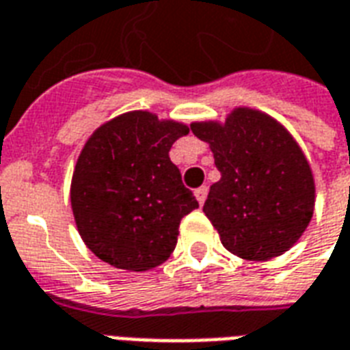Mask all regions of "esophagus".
Segmentation results:
<instances>
[{"mask_svg": "<svg viewBox=\"0 0 350 350\" xmlns=\"http://www.w3.org/2000/svg\"><path fill=\"white\" fill-rule=\"evenodd\" d=\"M208 185H202V187H198L195 191V195H196V200H198V204H204V202H206V198H208Z\"/></svg>", "mask_w": 350, "mask_h": 350, "instance_id": "1", "label": "esophagus"}]
</instances>
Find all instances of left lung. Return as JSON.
Wrapping results in <instances>:
<instances>
[{
    "label": "left lung",
    "mask_w": 350,
    "mask_h": 350,
    "mask_svg": "<svg viewBox=\"0 0 350 350\" xmlns=\"http://www.w3.org/2000/svg\"><path fill=\"white\" fill-rule=\"evenodd\" d=\"M191 131L208 142L221 172L204 213L224 248L265 261L293 247L312 221L315 183L289 131L248 107L232 111L224 124H191Z\"/></svg>",
    "instance_id": "obj_1"
}]
</instances>
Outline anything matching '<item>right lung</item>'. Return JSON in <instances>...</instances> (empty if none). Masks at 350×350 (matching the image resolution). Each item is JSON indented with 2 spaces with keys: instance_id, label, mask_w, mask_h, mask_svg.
<instances>
[{
  "instance_id": "add662e5",
  "label": "right lung",
  "mask_w": 350,
  "mask_h": 350,
  "mask_svg": "<svg viewBox=\"0 0 350 350\" xmlns=\"http://www.w3.org/2000/svg\"><path fill=\"white\" fill-rule=\"evenodd\" d=\"M187 133L185 124L131 111L85 142L70 200L81 239L100 260L139 273L170 258L180 221L198 208L168 157Z\"/></svg>"
}]
</instances>
